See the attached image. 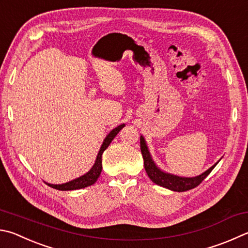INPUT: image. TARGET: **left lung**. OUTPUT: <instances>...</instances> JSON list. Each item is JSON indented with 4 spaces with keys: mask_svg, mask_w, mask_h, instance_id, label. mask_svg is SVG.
Wrapping results in <instances>:
<instances>
[{
    "mask_svg": "<svg viewBox=\"0 0 248 248\" xmlns=\"http://www.w3.org/2000/svg\"><path fill=\"white\" fill-rule=\"evenodd\" d=\"M140 144H141V152L144 159V168H145L148 177H150L152 181L156 183L157 186L169 188L171 191L186 192L196 187L197 186H200L202 180L211 172V170H213L216 167V165H217L215 164L213 167H210L208 170H206L204 173L197 175L195 178H181L178 177V175L166 173L159 168H157V166L154 164V161H153L150 155V152L147 150L145 140H144L143 137L140 138Z\"/></svg>",
    "mask_w": 248,
    "mask_h": 248,
    "instance_id": "left-lung-1",
    "label": "left lung"
}]
</instances>
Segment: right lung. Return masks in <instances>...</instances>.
I'll return each mask as SVG.
<instances>
[{
    "label": "right lung",
    "mask_w": 248,
    "mask_h": 248,
    "mask_svg": "<svg viewBox=\"0 0 248 248\" xmlns=\"http://www.w3.org/2000/svg\"><path fill=\"white\" fill-rule=\"evenodd\" d=\"M124 127V124L118 125L117 128L112 129L111 131L109 132L108 136L105 138L104 142H103L102 146H101V150L97 154L95 164L93 165V167L91 168V170L89 171V172L83 174L82 177H80L78 179H75V180H73V181H69L67 183H62V184H49V183H47V186L53 187V188H56V190H60V191H73V190H78V188L87 187L89 186H92L93 183H95L97 178L100 177L101 171H102V154L104 153L106 148L108 147L110 142L117 136V133H118Z\"/></svg>",
    "instance_id": "obj_1"
}]
</instances>
